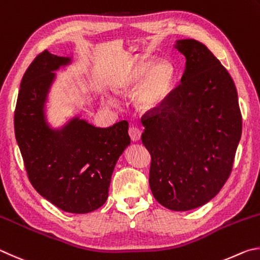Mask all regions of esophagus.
I'll use <instances>...</instances> for the list:
<instances>
[{"instance_id": "34e87169", "label": "esophagus", "mask_w": 260, "mask_h": 260, "mask_svg": "<svg viewBox=\"0 0 260 260\" xmlns=\"http://www.w3.org/2000/svg\"><path fill=\"white\" fill-rule=\"evenodd\" d=\"M129 136H130V138L134 140V142H138V140H140V137H142V133H140V130L138 129V127L131 126L129 129Z\"/></svg>"}]
</instances>
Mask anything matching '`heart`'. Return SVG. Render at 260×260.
I'll use <instances>...</instances> for the list:
<instances>
[{
    "instance_id": "1",
    "label": "heart",
    "mask_w": 260,
    "mask_h": 260,
    "mask_svg": "<svg viewBox=\"0 0 260 260\" xmlns=\"http://www.w3.org/2000/svg\"><path fill=\"white\" fill-rule=\"evenodd\" d=\"M177 68L168 59L140 57L129 63L112 80L116 93H127L134 89L135 106L144 113L157 111L175 88Z\"/></svg>"
}]
</instances>
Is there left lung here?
I'll list each match as a JSON object with an SVG mask.
<instances>
[{
  "label": "left lung",
  "mask_w": 260,
  "mask_h": 260,
  "mask_svg": "<svg viewBox=\"0 0 260 260\" xmlns=\"http://www.w3.org/2000/svg\"><path fill=\"white\" fill-rule=\"evenodd\" d=\"M186 58L180 84L160 111L145 116L142 142L151 153L149 187L174 211L208 203L231 175L242 134L238 91L203 43L177 40Z\"/></svg>",
  "instance_id": "1"
}]
</instances>
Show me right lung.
I'll return each mask as SVG.
<instances>
[{
    "mask_svg": "<svg viewBox=\"0 0 260 260\" xmlns=\"http://www.w3.org/2000/svg\"><path fill=\"white\" fill-rule=\"evenodd\" d=\"M72 57L48 50L39 54L22 76L15 112V134L31 185L61 210L88 213L106 202L118 157L129 146V123L91 124L81 114L65 124L49 122L48 103L57 71Z\"/></svg>",
    "mask_w": 260,
    "mask_h": 260,
    "instance_id": "1",
    "label": "right lung"
}]
</instances>
